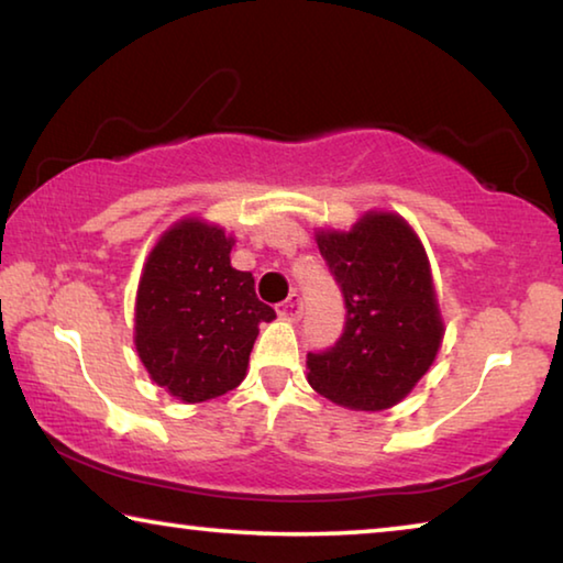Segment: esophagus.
Here are the masks:
<instances>
[{
    "label": "esophagus",
    "instance_id": "obj_1",
    "mask_svg": "<svg viewBox=\"0 0 563 563\" xmlns=\"http://www.w3.org/2000/svg\"><path fill=\"white\" fill-rule=\"evenodd\" d=\"M278 316L283 320H300V316H302V298H300L298 290H292L288 295V300H283L278 305Z\"/></svg>",
    "mask_w": 563,
    "mask_h": 563
}]
</instances>
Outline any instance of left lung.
Returning a JSON list of instances; mask_svg holds the SVG:
<instances>
[{
	"mask_svg": "<svg viewBox=\"0 0 563 563\" xmlns=\"http://www.w3.org/2000/svg\"><path fill=\"white\" fill-rule=\"evenodd\" d=\"M318 247L345 300V325L335 345L308 352V383L342 407H393L442 342L424 247L393 213H367L350 233L320 231Z\"/></svg>",
	"mask_w": 563,
	"mask_h": 563,
	"instance_id": "obj_1",
	"label": "left lung"
}]
</instances>
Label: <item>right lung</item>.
Instances as JSON below:
<instances>
[{
  "label": "right lung",
  "mask_w": 563,
  "mask_h": 563,
  "mask_svg": "<svg viewBox=\"0 0 563 563\" xmlns=\"http://www.w3.org/2000/svg\"><path fill=\"white\" fill-rule=\"evenodd\" d=\"M233 238L201 221L170 228L151 251L136 295V350L158 387L206 402L243 383L261 322L275 310L251 273L231 265Z\"/></svg>",
  "instance_id": "1"
}]
</instances>
